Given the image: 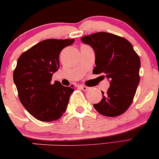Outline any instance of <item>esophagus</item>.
<instances>
[{
	"instance_id": "esophagus-1",
	"label": "esophagus",
	"mask_w": 159,
	"mask_h": 159,
	"mask_svg": "<svg viewBox=\"0 0 159 159\" xmlns=\"http://www.w3.org/2000/svg\"><path fill=\"white\" fill-rule=\"evenodd\" d=\"M79 88L80 89H82L83 91H87L88 90H89V88L87 87V86H79Z\"/></svg>"
}]
</instances>
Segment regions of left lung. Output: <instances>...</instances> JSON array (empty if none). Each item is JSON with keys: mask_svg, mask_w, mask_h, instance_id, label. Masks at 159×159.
<instances>
[{"mask_svg": "<svg viewBox=\"0 0 159 159\" xmlns=\"http://www.w3.org/2000/svg\"><path fill=\"white\" fill-rule=\"evenodd\" d=\"M80 40L94 51L96 66L93 73H103L110 80L107 92L101 91L103 98L93 104L94 108L106 116L121 115L131 106L140 81L139 56L129 41L109 33H96Z\"/></svg>", "mask_w": 159, "mask_h": 159, "instance_id": "obj_1", "label": "left lung"}]
</instances>
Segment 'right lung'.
Masks as SVG:
<instances>
[{
	"instance_id": "1",
	"label": "right lung",
	"mask_w": 159,
	"mask_h": 159,
	"mask_svg": "<svg viewBox=\"0 0 159 159\" xmlns=\"http://www.w3.org/2000/svg\"><path fill=\"white\" fill-rule=\"evenodd\" d=\"M75 39H48L41 41L19 57L13 73L20 103L30 114L44 122L62 116L67 108L71 87L59 81L51 84L59 68V54Z\"/></svg>"
}]
</instances>
